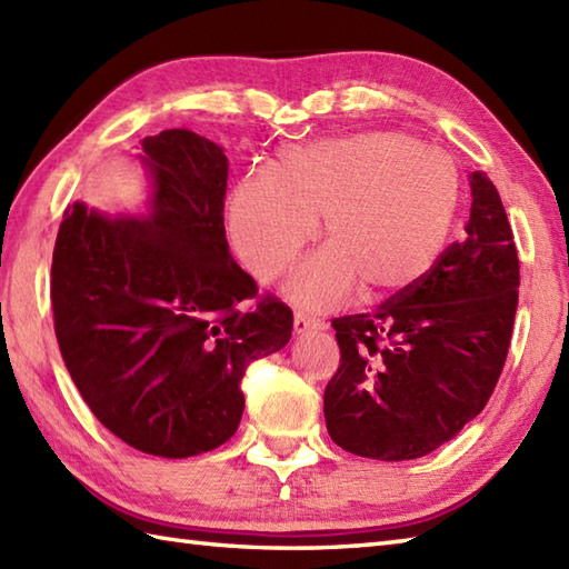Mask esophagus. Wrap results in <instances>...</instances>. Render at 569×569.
Segmentation results:
<instances>
[{
  "label": "esophagus",
  "mask_w": 569,
  "mask_h": 569,
  "mask_svg": "<svg viewBox=\"0 0 569 569\" xmlns=\"http://www.w3.org/2000/svg\"><path fill=\"white\" fill-rule=\"evenodd\" d=\"M293 328L298 335L303 332H316V330H325V322L320 318H312V316H306V312H296L293 318Z\"/></svg>",
  "instance_id": "1"
}]
</instances>
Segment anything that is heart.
<instances>
[{"label": "heart", "instance_id": "obj_1", "mask_svg": "<svg viewBox=\"0 0 569 569\" xmlns=\"http://www.w3.org/2000/svg\"><path fill=\"white\" fill-rule=\"evenodd\" d=\"M450 156L413 137L369 131L288 149L271 178H244L227 220L247 269L273 281L316 237L328 247L298 266L288 296L330 308L361 286L367 300L406 293L440 261L459 208Z\"/></svg>", "mask_w": 569, "mask_h": 569}]
</instances>
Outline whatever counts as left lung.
Listing matches in <instances>:
<instances>
[{
	"instance_id": "8db88e82",
	"label": "left lung",
	"mask_w": 569,
	"mask_h": 569,
	"mask_svg": "<svg viewBox=\"0 0 569 569\" xmlns=\"http://www.w3.org/2000/svg\"><path fill=\"white\" fill-rule=\"evenodd\" d=\"M465 239L406 293L335 318L340 369L325 389V422L342 450L401 462L428 455L475 420L509 355L518 251L497 186L469 176Z\"/></svg>"
}]
</instances>
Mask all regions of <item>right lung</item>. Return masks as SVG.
Instances as JSON below:
<instances>
[{
	"mask_svg": "<svg viewBox=\"0 0 569 569\" xmlns=\"http://www.w3.org/2000/svg\"><path fill=\"white\" fill-rule=\"evenodd\" d=\"M151 210L110 217L70 204L51 303L60 355L102 426L139 452L192 457L227 442L253 359L291 340L293 312L257 283L224 237L227 156L188 129L141 141Z\"/></svg>",
	"mask_w": 569,
	"mask_h": 569,
	"instance_id": "obj_1",
	"label": "right lung"
}]
</instances>
